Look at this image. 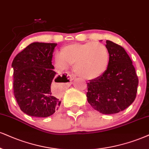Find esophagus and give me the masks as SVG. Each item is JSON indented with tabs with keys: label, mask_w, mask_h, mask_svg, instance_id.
<instances>
[{
	"label": "esophagus",
	"mask_w": 149,
	"mask_h": 149,
	"mask_svg": "<svg viewBox=\"0 0 149 149\" xmlns=\"http://www.w3.org/2000/svg\"><path fill=\"white\" fill-rule=\"evenodd\" d=\"M66 76H67L68 79H69L70 81L72 80H73V77L70 74V73L67 72V73H66Z\"/></svg>",
	"instance_id": "1"
}]
</instances>
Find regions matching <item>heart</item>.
<instances>
[{"instance_id": "b5f03b06", "label": "heart", "mask_w": 149, "mask_h": 149, "mask_svg": "<svg viewBox=\"0 0 149 149\" xmlns=\"http://www.w3.org/2000/svg\"><path fill=\"white\" fill-rule=\"evenodd\" d=\"M56 62L62 68L74 65L76 74L86 80L100 77L109 63V52L104 44L94 41L72 43L61 49Z\"/></svg>"}]
</instances>
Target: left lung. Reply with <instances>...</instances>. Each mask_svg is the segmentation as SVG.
<instances>
[{
  "mask_svg": "<svg viewBox=\"0 0 149 149\" xmlns=\"http://www.w3.org/2000/svg\"><path fill=\"white\" fill-rule=\"evenodd\" d=\"M109 63L105 72L88 83L87 100L102 114L124 111L134 102L138 77L133 62L125 49L113 41H106Z\"/></svg>",
  "mask_w": 149,
  "mask_h": 149,
  "instance_id": "8db88e82",
  "label": "left lung"
}]
</instances>
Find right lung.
Returning a JSON list of instances; mask_svg holds the SVG:
<instances>
[{
    "mask_svg": "<svg viewBox=\"0 0 149 149\" xmlns=\"http://www.w3.org/2000/svg\"><path fill=\"white\" fill-rule=\"evenodd\" d=\"M56 45L34 42L18 53L12 61L14 97L21 111L30 116H50L61 102L51 92L52 81L64 82L63 77H55L52 65Z\"/></svg>",
    "mask_w": 149,
    "mask_h": 149,
    "instance_id": "obj_1",
    "label": "right lung"
}]
</instances>
